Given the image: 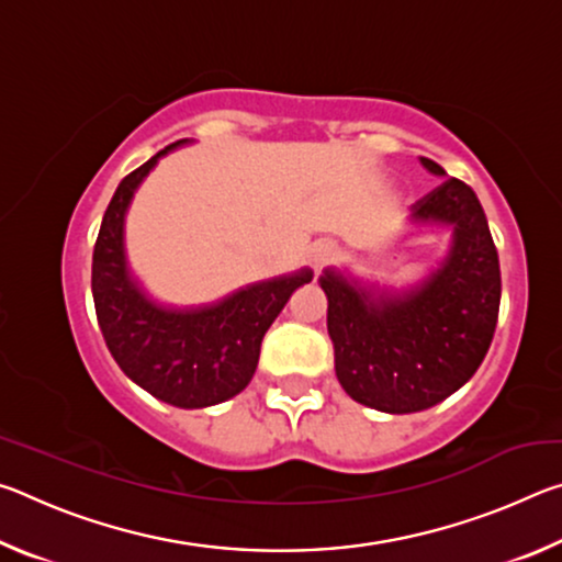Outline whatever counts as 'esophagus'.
Returning <instances> with one entry per match:
<instances>
[{"label": "esophagus", "instance_id": "obj_1", "mask_svg": "<svg viewBox=\"0 0 562 562\" xmlns=\"http://www.w3.org/2000/svg\"><path fill=\"white\" fill-rule=\"evenodd\" d=\"M335 258H337V245H335V243L319 240V243L312 245V250H310V265H312V268H315V270H322L327 262H331Z\"/></svg>", "mask_w": 562, "mask_h": 562}]
</instances>
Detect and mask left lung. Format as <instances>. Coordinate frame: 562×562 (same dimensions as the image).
Listing matches in <instances>:
<instances>
[{"mask_svg":"<svg viewBox=\"0 0 562 562\" xmlns=\"http://www.w3.org/2000/svg\"><path fill=\"white\" fill-rule=\"evenodd\" d=\"M422 164L446 176L431 158ZM412 221L451 231L449 252L422 282L389 290L339 270L319 278L339 384L355 402L386 414L424 412L469 382L491 347L501 307L498 250L463 180H443L416 201Z\"/></svg>","mask_w":562,"mask_h":562,"instance_id":"8db88e82","label":"left lung"}]
</instances>
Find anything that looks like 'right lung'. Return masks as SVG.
<instances>
[{"label":"right lung","mask_w":562,"mask_h":562,"mask_svg":"<svg viewBox=\"0 0 562 562\" xmlns=\"http://www.w3.org/2000/svg\"><path fill=\"white\" fill-rule=\"evenodd\" d=\"M186 140L158 150L119 183L93 245L91 292L101 335L123 374L160 402L203 408L250 384L265 331L290 294L312 280V270L247 284L201 307H168L148 297L128 268L123 221L133 193L158 158Z\"/></svg>","instance_id":"right-lung-1"}]
</instances>
